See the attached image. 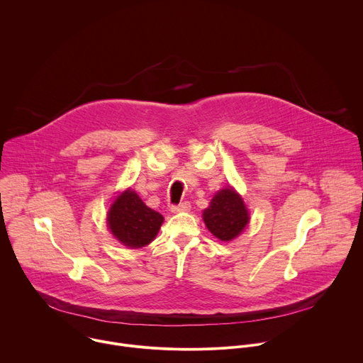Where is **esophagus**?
Listing matches in <instances>:
<instances>
[{
  "label": "esophagus",
  "mask_w": 363,
  "mask_h": 363,
  "mask_svg": "<svg viewBox=\"0 0 363 363\" xmlns=\"http://www.w3.org/2000/svg\"><path fill=\"white\" fill-rule=\"evenodd\" d=\"M191 210V203L188 201L181 202L178 205H171V211L172 213H186Z\"/></svg>",
  "instance_id": "obj_1"
}]
</instances>
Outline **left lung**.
<instances>
[{
	"mask_svg": "<svg viewBox=\"0 0 363 363\" xmlns=\"http://www.w3.org/2000/svg\"><path fill=\"white\" fill-rule=\"evenodd\" d=\"M202 218L206 228L221 241L235 238L250 220L242 198L233 188L217 192Z\"/></svg>",
	"mask_w": 363,
	"mask_h": 363,
	"instance_id": "8db88e82",
	"label": "left lung"
}]
</instances>
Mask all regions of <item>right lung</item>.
Instances as JSON below:
<instances>
[{
    "instance_id": "1",
    "label": "right lung",
    "mask_w": 363,
    "mask_h": 363,
    "mask_svg": "<svg viewBox=\"0 0 363 363\" xmlns=\"http://www.w3.org/2000/svg\"><path fill=\"white\" fill-rule=\"evenodd\" d=\"M164 217L143 203L135 191H125L111 206L108 225L125 245L139 248L157 237Z\"/></svg>"
}]
</instances>
